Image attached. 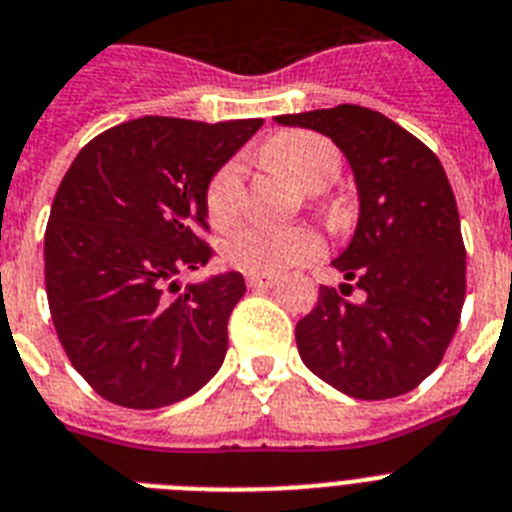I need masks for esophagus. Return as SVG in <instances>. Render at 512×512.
<instances>
[{
	"instance_id": "1",
	"label": "esophagus",
	"mask_w": 512,
	"mask_h": 512,
	"mask_svg": "<svg viewBox=\"0 0 512 512\" xmlns=\"http://www.w3.org/2000/svg\"><path fill=\"white\" fill-rule=\"evenodd\" d=\"M276 283H278L276 276H265V273H252V276H247V286L255 291H268L273 289Z\"/></svg>"
}]
</instances>
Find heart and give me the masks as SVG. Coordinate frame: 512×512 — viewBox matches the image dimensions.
Segmentation results:
<instances>
[{
  "label": "heart",
  "instance_id": "1",
  "mask_svg": "<svg viewBox=\"0 0 512 512\" xmlns=\"http://www.w3.org/2000/svg\"><path fill=\"white\" fill-rule=\"evenodd\" d=\"M260 156L268 166L286 174L304 192H320L341 171V153L328 137L307 130H289L270 137ZM242 169L239 163H226L210 179L205 190V210L213 226H229L242 210ZM320 234L307 226L294 229H265L244 226L229 236L223 255L234 268L244 273L276 276L283 270L307 265L322 255Z\"/></svg>",
  "mask_w": 512,
  "mask_h": 512
}]
</instances>
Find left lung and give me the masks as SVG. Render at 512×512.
Wrapping results in <instances>:
<instances>
[{"instance_id": "1", "label": "left lung", "mask_w": 512, "mask_h": 512, "mask_svg": "<svg viewBox=\"0 0 512 512\" xmlns=\"http://www.w3.org/2000/svg\"><path fill=\"white\" fill-rule=\"evenodd\" d=\"M322 132L343 150L359 190L354 239L333 260L350 283L320 286L296 322L299 356L320 380L362 401H385L432 375L466 299L461 218L440 158L380 111L341 103L276 117Z\"/></svg>"}]
</instances>
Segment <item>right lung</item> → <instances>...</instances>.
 Returning <instances> with one entry per match:
<instances>
[{
  "label": "right lung",
  "instance_id": "1",
  "mask_svg": "<svg viewBox=\"0 0 512 512\" xmlns=\"http://www.w3.org/2000/svg\"><path fill=\"white\" fill-rule=\"evenodd\" d=\"M260 127L140 117L93 137L64 174L44 236L46 296L64 354L106 401L161 409L221 369L242 273L184 291L174 278L213 257L205 190Z\"/></svg>",
  "mask_w": 512,
  "mask_h": 512
}]
</instances>
